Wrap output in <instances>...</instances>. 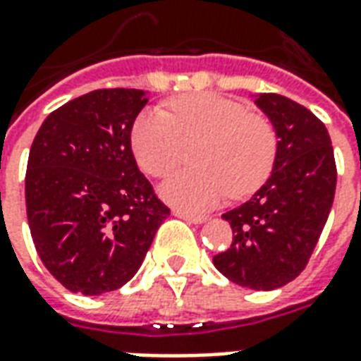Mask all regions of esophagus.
<instances>
[{"instance_id": "1", "label": "esophagus", "mask_w": 361, "mask_h": 361, "mask_svg": "<svg viewBox=\"0 0 361 361\" xmlns=\"http://www.w3.org/2000/svg\"><path fill=\"white\" fill-rule=\"evenodd\" d=\"M173 216L188 220V222H191V224H203L204 220H207L204 214H189V212H183V211H173Z\"/></svg>"}]
</instances>
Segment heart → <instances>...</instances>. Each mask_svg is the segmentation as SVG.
I'll list each match as a JSON object with an SVG mask.
<instances>
[{"label": "heart", "instance_id": "1", "mask_svg": "<svg viewBox=\"0 0 361 361\" xmlns=\"http://www.w3.org/2000/svg\"><path fill=\"white\" fill-rule=\"evenodd\" d=\"M191 164L162 183L166 201L183 211H204L230 193L251 195L271 176L276 133L271 121L250 114L232 98L197 92L173 98L170 114L147 110L131 129V149L142 172L160 178L183 160L195 145Z\"/></svg>", "mask_w": 361, "mask_h": 361}]
</instances>
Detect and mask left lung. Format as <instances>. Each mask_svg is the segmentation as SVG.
I'll list each match as a JSON object with an SVG mask.
<instances>
[{"mask_svg":"<svg viewBox=\"0 0 361 361\" xmlns=\"http://www.w3.org/2000/svg\"><path fill=\"white\" fill-rule=\"evenodd\" d=\"M276 133L271 178L250 201L222 214L234 238L212 263L228 280L274 290L305 269L336 189V164L325 123L286 96L255 98Z\"/></svg>","mask_w":361,"mask_h":361,"instance_id":"left-lung-1","label":"left lung"}]
</instances>
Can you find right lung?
Wrapping results in <instances>:
<instances>
[{
  "instance_id": "obj_1",
  "label": "right lung",
  "mask_w": 361,
  "mask_h": 361,
  "mask_svg": "<svg viewBox=\"0 0 361 361\" xmlns=\"http://www.w3.org/2000/svg\"><path fill=\"white\" fill-rule=\"evenodd\" d=\"M145 90L100 89L51 111L27 164L32 242L51 276L100 295L133 279L170 214L131 150Z\"/></svg>"
}]
</instances>
